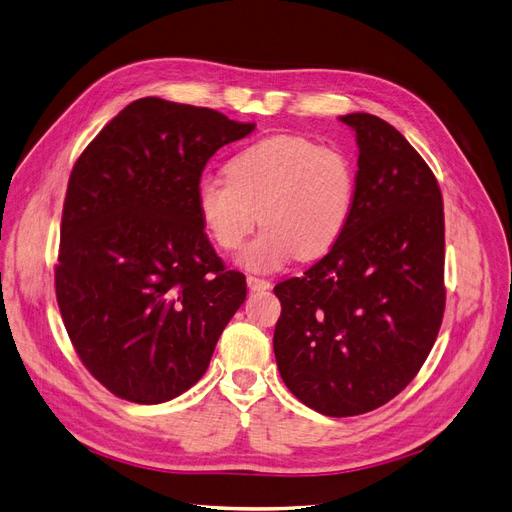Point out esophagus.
Instances as JSON below:
<instances>
[{"instance_id":"obj_1","label":"esophagus","mask_w":512,"mask_h":512,"mask_svg":"<svg viewBox=\"0 0 512 512\" xmlns=\"http://www.w3.org/2000/svg\"><path fill=\"white\" fill-rule=\"evenodd\" d=\"M246 282H249L251 291H268L272 287L270 280L259 278V276H249V278H246Z\"/></svg>"}]
</instances>
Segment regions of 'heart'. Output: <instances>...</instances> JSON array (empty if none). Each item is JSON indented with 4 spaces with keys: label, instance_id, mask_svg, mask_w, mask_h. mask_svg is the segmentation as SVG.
Returning <instances> with one entry per match:
<instances>
[{
    "label": "heart",
    "instance_id": "heart-1",
    "mask_svg": "<svg viewBox=\"0 0 512 512\" xmlns=\"http://www.w3.org/2000/svg\"><path fill=\"white\" fill-rule=\"evenodd\" d=\"M354 204V162L342 149L299 135L244 147L227 164V179L202 177L196 187L200 221L219 249H240L259 219L266 223L240 257L249 270L327 255L342 240Z\"/></svg>",
    "mask_w": 512,
    "mask_h": 512
}]
</instances>
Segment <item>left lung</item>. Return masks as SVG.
I'll return each mask as SVG.
<instances>
[{
  "label": "left lung",
  "instance_id": "1",
  "mask_svg": "<svg viewBox=\"0 0 512 512\" xmlns=\"http://www.w3.org/2000/svg\"><path fill=\"white\" fill-rule=\"evenodd\" d=\"M356 132V204L333 249L274 287L282 382L329 418L386 405L422 369L445 312V217L437 177L371 113Z\"/></svg>",
  "mask_w": 512,
  "mask_h": 512
}]
</instances>
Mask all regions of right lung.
I'll list each match as a JSON object with an SVG mask.
<instances>
[{
  "instance_id": "add662e5",
  "label": "right lung",
  "mask_w": 512,
  "mask_h": 512,
  "mask_svg": "<svg viewBox=\"0 0 512 512\" xmlns=\"http://www.w3.org/2000/svg\"><path fill=\"white\" fill-rule=\"evenodd\" d=\"M253 128L145 97L71 170L56 301L80 361L120 399L156 405L192 388L242 306L246 278L208 242L196 187L215 151Z\"/></svg>"
}]
</instances>
